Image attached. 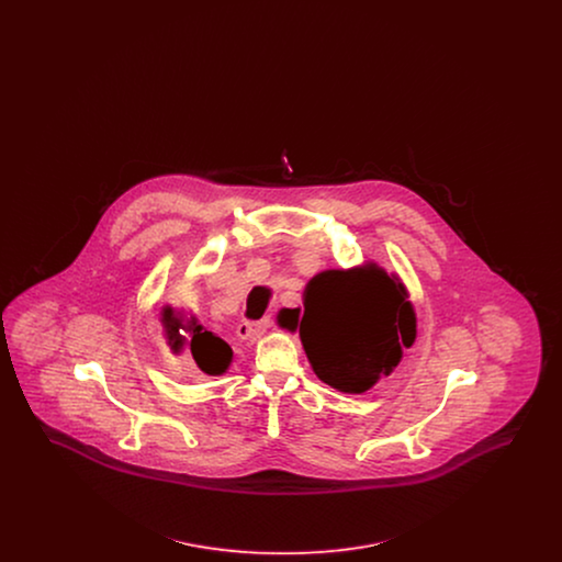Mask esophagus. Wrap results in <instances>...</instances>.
<instances>
[{
    "instance_id": "34e87169",
    "label": "esophagus",
    "mask_w": 562,
    "mask_h": 562,
    "mask_svg": "<svg viewBox=\"0 0 562 562\" xmlns=\"http://www.w3.org/2000/svg\"><path fill=\"white\" fill-rule=\"evenodd\" d=\"M271 324H273L271 316L257 322L241 321L240 326H238V337H240L241 341H257Z\"/></svg>"
}]
</instances>
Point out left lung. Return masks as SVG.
Listing matches in <instances>:
<instances>
[{"instance_id": "obj_1", "label": "left lung", "mask_w": 562, "mask_h": 562, "mask_svg": "<svg viewBox=\"0 0 562 562\" xmlns=\"http://www.w3.org/2000/svg\"><path fill=\"white\" fill-rule=\"evenodd\" d=\"M286 312L314 373L348 394L392 373L415 341V312L401 282L373 266L322 271L305 289L303 314Z\"/></svg>"}]
</instances>
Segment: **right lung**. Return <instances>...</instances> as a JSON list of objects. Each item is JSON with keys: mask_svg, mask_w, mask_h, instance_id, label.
<instances>
[{"mask_svg": "<svg viewBox=\"0 0 562 562\" xmlns=\"http://www.w3.org/2000/svg\"><path fill=\"white\" fill-rule=\"evenodd\" d=\"M164 326H166V335H168V346L179 353L183 349H188L193 356L195 364L200 367V371L209 374H221L232 362V348L214 337L211 330L202 328L200 324L191 322L183 324V321L170 310H164Z\"/></svg>", "mask_w": 562, "mask_h": 562, "instance_id": "right-lung-1", "label": "right lung"}]
</instances>
